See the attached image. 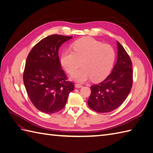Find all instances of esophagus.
Segmentation results:
<instances>
[{
    "label": "esophagus",
    "mask_w": 153,
    "mask_h": 153,
    "mask_svg": "<svg viewBox=\"0 0 153 153\" xmlns=\"http://www.w3.org/2000/svg\"><path fill=\"white\" fill-rule=\"evenodd\" d=\"M82 85L81 84H75V88H82Z\"/></svg>",
    "instance_id": "esophagus-1"
}]
</instances>
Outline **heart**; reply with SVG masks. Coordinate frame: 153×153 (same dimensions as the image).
I'll return each instance as SVG.
<instances>
[{
  "label": "heart",
  "instance_id": "heart-1",
  "mask_svg": "<svg viewBox=\"0 0 153 153\" xmlns=\"http://www.w3.org/2000/svg\"><path fill=\"white\" fill-rule=\"evenodd\" d=\"M72 51H65L61 55L60 63L69 73L80 67L83 69L73 74V80L84 82L92 79L99 82L108 76L114 64L115 53L108 44H103L91 38H84L74 42Z\"/></svg>",
  "mask_w": 153,
  "mask_h": 153
}]
</instances>
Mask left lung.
Here are the masks:
<instances>
[{
  "mask_svg": "<svg viewBox=\"0 0 153 153\" xmlns=\"http://www.w3.org/2000/svg\"><path fill=\"white\" fill-rule=\"evenodd\" d=\"M117 56L112 71L97 85L91 86L89 107L100 113H107L122 105L132 85V65L128 54L117 42Z\"/></svg>",
  "mask_w": 153,
  "mask_h": 153,
  "instance_id": "obj_1",
  "label": "left lung"
}]
</instances>
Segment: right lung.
<instances>
[{"mask_svg": "<svg viewBox=\"0 0 153 153\" xmlns=\"http://www.w3.org/2000/svg\"><path fill=\"white\" fill-rule=\"evenodd\" d=\"M73 36L54 34L32 48L26 61L23 82L27 94L37 109L54 114L65 105L73 83L67 80L58 57L62 45Z\"/></svg>", "mask_w": 153, "mask_h": 153, "instance_id": "1", "label": "right lung"}]
</instances>
